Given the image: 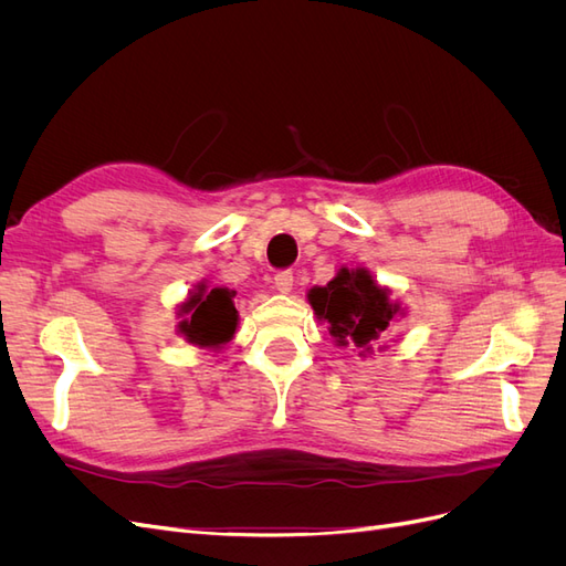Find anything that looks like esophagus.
<instances>
[{
  "label": "esophagus",
  "mask_w": 566,
  "mask_h": 566,
  "mask_svg": "<svg viewBox=\"0 0 566 566\" xmlns=\"http://www.w3.org/2000/svg\"><path fill=\"white\" fill-rule=\"evenodd\" d=\"M273 285H276L279 293L290 295V293H293L295 276H293V273H290V271H281V273H276V276H273Z\"/></svg>",
  "instance_id": "34e87169"
}]
</instances>
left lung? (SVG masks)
Masks as SVG:
<instances>
[{"label":"left lung","instance_id":"left-lung-1","mask_svg":"<svg viewBox=\"0 0 566 566\" xmlns=\"http://www.w3.org/2000/svg\"><path fill=\"white\" fill-rule=\"evenodd\" d=\"M389 295L391 290L375 281L366 266H339L333 281L306 293V302L321 323H328L335 347H352L368 358L387 349L385 335L406 316V306Z\"/></svg>","mask_w":566,"mask_h":566}]
</instances>
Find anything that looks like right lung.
Segmentation results:
<instances>
[{
	"instance_id": "right-lung-1",
	"label": "right lung",
	"mask_w": 566,
	"mask_h": 566,
	"mask_svg": "<svg viewBox=\"0 0 566 566\" xmlns=\"http://www.w3.org/2000/svg\"><path fill=\"white\" fill-rule=\"evenodd\" d=\"M235 290L210 287L205 281L193 285L188 297L177 306V335L198 349L219 352L233 339L238 312L233 306Z\"/></svg>"
}]
</instances>
